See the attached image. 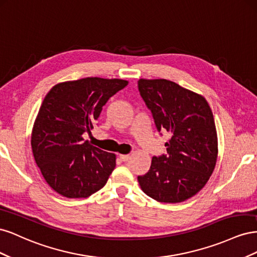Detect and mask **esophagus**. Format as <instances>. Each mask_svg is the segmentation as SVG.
<instances>
[{"mask_svg":"<svg viewBox=\"0 0 257 257\" xmlns=\"http://www.w3.org/2000/svg\"><path fill=\"white\" fill-rule=\"evenodd\" d=\"M119 158H120V160H121V161H123V162H126V161L130 159V155H128V154H120V155H119Z\"/></svg>","mask_w":257,"mask_h":257,"instance_id":"34e87169","label":"esophagus"}]
</instances>
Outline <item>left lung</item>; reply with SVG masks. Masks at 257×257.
Instances as JSON below:
<instances>
[{
    "mask_svg": "<svg viewBox=\"0 0 257 257\" xmlns=\"http://www.w3.org/2000/svg\"><path fill=\"white\" fill-rule=\"evenodd\" d=\"M138 90L158 132L172 134L167 154L152 158L149 172L138 176L139 185L160 203H181L204 188L215 167L211 108L204 96L166 79H139Z\"/></svg>",
    "mask_w": 257,
    "mask_h": 257,
    "instance_id": "1",
    "label": "left lung"
}]
</instances>
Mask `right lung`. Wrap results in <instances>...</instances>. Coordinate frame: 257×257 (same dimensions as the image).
Returning <instances> with one entry per match:
<instances>
[{
  "instance_id": "add662e5",
  "label": "right lung",
  "mask_w": 257,
  "mask_h": 257,
  "mask_svg": "<svg viewBox=\"0 0 257 257\" xmlns=\"http://www.w3.org/2000/svg\"><path fill=\"white\" fill-rule=\"evenodd\" d=\"M128 81L88 77L54 85L33 125L31 146L37 166L52 190L67 198H87L106 184L115 154L84 141L107 103Z\"/></svg>"
}]
</instances>
